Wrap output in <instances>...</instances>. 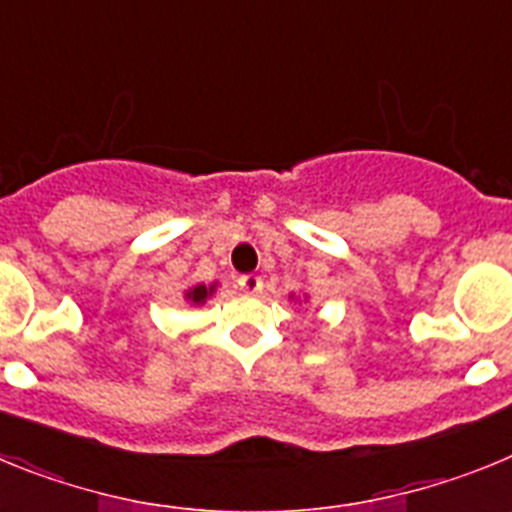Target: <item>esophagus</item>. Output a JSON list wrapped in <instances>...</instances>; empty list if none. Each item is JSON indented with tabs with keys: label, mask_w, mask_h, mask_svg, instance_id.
Segmentation results:
<instances>
[{
	"label": "esophagus",
	"mask_w": 512,
	"mask_h": 512,
	"mask_svg": "<svg viewBox=\"0 0 512 512\" xmlns=\"http://www.w3.org/2000/svg\"><path fill=\"white\" fill-rule=\"evenodd\" d=\"M238 284H241V289L248 292V295H256V292H261V287H264L261 277H256V274H243V277L238 279Z\"/></svg>",
	"instance_id": "1"
}]
</instances>
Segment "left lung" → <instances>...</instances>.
<instances>
[{"label": "left lung", "mask_w": 512, "mask_h": 512, "mask_svg": "<svg viewBox=\"0 0 512 512\" xmlns=\"http://www.w3.org/2000/svg\"><path fill=\"white\" fill-rule=\"evenodd\" d=\"M289 300H295V295H289ZM297 302H300V297H297Z\"/></svg>", "instance_id": "8db88e82"}]
</instances>
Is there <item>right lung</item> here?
<instances>
[{
	"label": "right lung",
	"mask_w": 512,
	"mask_h": 512,
	"mask_svg": "<svg viewBox=\"0 0 512 512\" xmlns=\"http://www.w3.org/2000/svg\"><path fill=\"white\" fill-rule=\"evenodd\" d=\"M215 289H217V282L194 284V287H189L187 292H184V300H187L189 305H205V302L215 295Z\"/></svg>",
	"instance_id": "obj_1"
}]
</instances>
